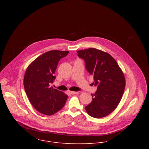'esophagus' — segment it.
I'll return each mask as SVG.
<instances>
[{
  "instance_id": "34e87169",
  "label": "esophagus",
  "mask_w": 149,
  "mask_h": 149,
  "mask_svg": "<svg viewBox=\"0 0 149 149\" xmlns=\"http://www.w3.org/2000/svg\"><path fill=\"white\" fill-rule=\"evenodd\" d=\"M69 93L71 95H74V94H77L78 93V92H74V91H69Z\"/></svg>"
}]
</instances>
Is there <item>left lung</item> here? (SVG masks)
I'll return each instance as SVG.
<instances>
[{"label": "left lung", "instance_id": "1", "mask_svg": "<svg viewBox=\"0 0 149 149\" xmlns=\"http://www.w3.org/2000/svg\"><path fill=\"white\" fill-rule=\"evenodd\" d=\"M77 56L85 63L87 72L93 76L97 86L92 100L85 106L88 113L95 118L105 117L119 104L126 85L125 76L115 60L108 53L94 48L79 50Z\"/></svg>", "mask_w": 149, "mask_h": 149}]
</instances>
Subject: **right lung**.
<instances>
[{
	"mask_svg": "<svg viewBox=\"0 0 149 149\" xmlns=\"http://www.w3.org/2000/svg\"><path fill=\"white\" fill-rule=\"evenodd\" d=\"M68 51L51 50L37 58L26 69L23 85L31 104L38 112L52 115L62 109L68 96L51 86L59 61Z\"/></svg>",
	"mask_w": 149,
	"mask_h": 149,
	"instance_id": "obj_1",
	"label": "right lung"
}]
</instances>
